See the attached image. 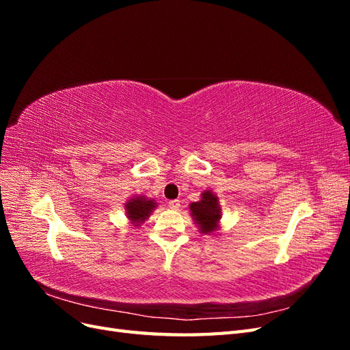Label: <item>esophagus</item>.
<instances>
[{
    "mask_svg": "<svg viewBox=\"0 0 350 350\" xmlns=\"http://www.w3.org/2000/svg\"><path fill=\"white\" fill-rule=\"evenodd\" d=\"M169 208H172V210H178L179 207H181V201L179 200H172V201H169Z\"/></svg>",
    "mask_w": 350,
    "mask_h": 350,
    "instance_id": "esophagus-1",
    "label": "esophagus"
}]
</instances>
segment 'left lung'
<instances>
[{"instance_id": "left-lung-1", "label": "left lung", "mask_w": 350, "mask_h": 350, "mask_svg": "<svg viewBox=\"0 0 350 350\" xmlns=\"http://www.w3.org/2000/svg\"><path fill=\"white\" fill-rule=\"evenodd\" d=\"M189 211L200 234L216 235L220 230L224 213H221L219 197L211 189H204L198 201L189 203Z\"/></svg>"}]
</instances>
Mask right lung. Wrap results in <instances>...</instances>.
<instances>
[{
  "label": "right lung",
  "instance_id": "right-lung-1",
  "mask_svg": "<svg viewBox=\"0 0 350 350\" xmlns=\"http://www.w3.org/2000/svg\"><path fill=\"white\" fill-rule=\"evenodd\" d=\"M156 207L157 203L154 198H149L142 194L130 197L124 204L125 216L129 219V224L133 226V229H139L150 217Z\"/></svg>",
  "mask_w": 350,
  "mask_h": 350
}]
</instances>
